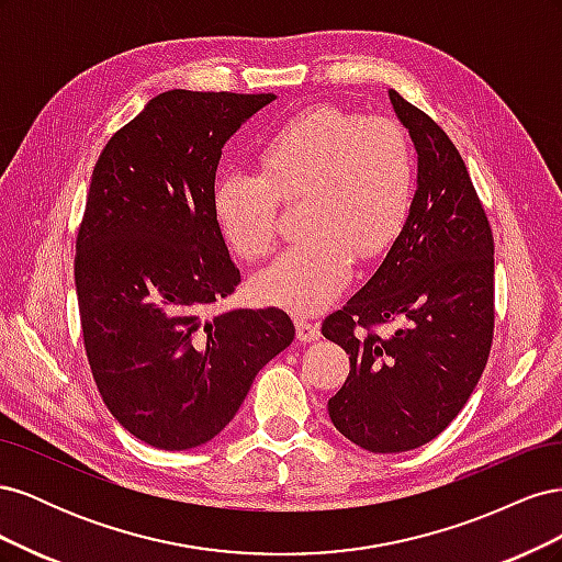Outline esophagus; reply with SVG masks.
Here are the masks:
<instances>
[{
	"mask_svg": "<svg viewBox=\"0 0 562 562\" xmlns=\"http://www.w3.org/2000/svg\"><path fill=\"white\" fill-rule=\"evenodd\" d=\"M295 333H297V339L300 342H314V339H318V335H321V330H318V323H312V321H307V318H295Z\"/></svg>",
	"mask_w": 562,
	"mask_h": 562,
	"instance_id": "esophagus-1",
	"label": "esophagus"
}]
</instances>
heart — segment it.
<instances>
[{"mask_svg":"<svg viewBox=\"0 0 562 562\" xmlns=\"http://www.w3.org/2000/svg\"><path fill=\"white\" fill-rule=\"evenodd\" d=\"M262 171L229 168L213 184L220 232L244 260L277 246L281 201L304 196L300 229L252 281L267 304L316 314L345 291L353 255L372 260L396 241L413 203V149L394 119L333 105L302 112L260 149Z\"/></svg>","mask_w":562,"mask_h":562,"instance_id":"obj_1","label":"heart"}]
</instances>
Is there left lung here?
Here are the masks:
<instances>
[{"mask_svg":"<svg viewBox=\"0 0 562 562\" xmlns=\"http://www.w3.org/2000/svg\"><path fill=\"white\" fill-rule=\"evenodd\" d=\"M417 149V192L384 262L321 333L349 353L328 401L335 429L370 452L429 443L479 384L495 335V239L448 133L389 91ZM397 323V333L376 328Z\"/></svg>","mask_w":562,"mask_h":562,"instance_id":"obj_1","label":"left lung"}]
</instances>
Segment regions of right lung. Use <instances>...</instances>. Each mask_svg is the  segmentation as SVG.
I'll use <instances>...</instances> for the list:
<instances>
[{"instance_id": "1", "label": "right lung", "mask_w": 562, "mask_h": 562, "mask_svg": "<svg viewBox=\"0 0 562 562\" xmlns=\"http://www.w3.org/2000/svg\"><path fill=\"white\" fill-rule=\"evenodd\" d=\"M271 100L166 91L95 161L75 255L83 349L108 411L151 448L209 443L295 337L274 307L203 318L241 283L213 213L217 161Z\"/></svg>"}]
</instances>
